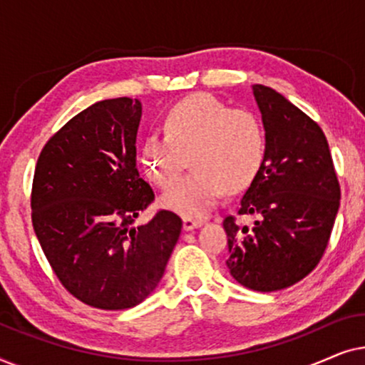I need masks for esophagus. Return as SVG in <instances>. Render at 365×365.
Listing matches in <instances>:
<instances>
[{
	"label": "esophagus",
	"mask_w": 365,
	"mask_h": 365,
	"mask_svg": "<svg viewBox=\"0 0 365 365\" xmlns=\"http://www.w3.org/2000/svg\"><path fill=\"white\" fill-rule=\"evenodd\" d=\"M202 224L201 219H191V217H184L182 219V229L184 231H191V229H196Z\"/></svg>",
	"instance_id": "1"
}]
</instances>
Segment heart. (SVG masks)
Returning a JSON list of instances; mask_svg holds the SVG:
<instances>
[{
    "label": "heart",
    "instance_id": "obj_1",
    "mask_svg": "<svg viewBox=\"0 0 365 365\" xmlns=\"http://www.w3.org/2000/svg\"><path fill=\"white\" fill-rule=\"evenodd\" d=\"M191 157L195 171L177 180ZM267 158L262 119L251 109L232 108L206 93L173 104L164 133L143 141L141 164L148 178L166 187L161 204L184 217H202L224 192H241L256 181Z\"/></svg>",
    "mask_w": 365,
    "mask_h": 365
}]
</instances>
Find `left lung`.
I'll return each instance as SVG.
<instances>
[{"mask_svg": "<svg viewBox=\"0 0 365 365\" xmlns=\"http://www.w3.org/2000/svg\"><path fill=\"white\" fill-rule=\"evenodd\" d=\"M252 89L267 134V158L237 214L256 221L242 226L229 214L222 226L231 276L254 291L271 292L299 282L322 259L341 186L321 126L274 89Z\"/></svg>", "mask_w": 365, "mask_h": 365, "instance_id": "left-lung-1", "label": "left lung"}]
</instances>
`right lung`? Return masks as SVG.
I'll return each mask as SVG.
<instances>
[{
    "mask_svg": "<svg viewBox=\"0 0 365 365\" xmlns=\"http://www.w3.org/2000/svg\"><path fill=\"white\" fill-rule=\"evenodd\" d=\"M139 121L138 99L93 104L48 139L34 169L31 221L49 266L71 296L106 311L156 289L182 227L166 209L131 227L154 201L136 166Z\"/></svg>",
    "mask_w": 365,
    "mask_h": 365,
    "instance_id": "right-lung-1",
    "label": "right lung"
}]
</instances>
